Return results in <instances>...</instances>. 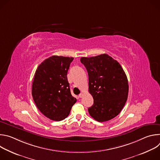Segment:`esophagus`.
<instances>
[{"label":"esophagus","instance_id":"34e87169","mask_svg":"<svg viewBox=\"0 0 160 160\" xmlns=\"http://www.w3.org/2000/svg\"><path fill=\"white\" fill-rule=\"evenodd\" d=\"M83 94L82 93V94H80V95H79V98H83Z\"/></svg>","mask_w":160,"mask_h":160}]
</instances>
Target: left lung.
Returning <instances> with one entry per match:
<instances>
[{
	"label": "left lung",
	"instance_id": "8db88e82",
	"mask_svg": "<svg viewBox=\"0 0 160 160\" xmlns=\"http://www.w3.org/2000/svg\"><path fill=\"white\" fill-rule=\"evenodd\" d=\"M88 75V90L94 99L88 109L90 115L99 122L117 117L127 100L128 83L120 63L108 54L80 59Z\"/></svg>",
	"mask_w": 160,
	"mask_h": 160
}]
</instances>
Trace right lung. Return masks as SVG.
<instances>
[{
	"mask_svg": "<svg viewBox=\"0 0 160 160\" xmlns=\"http://www.w3.org/2000/svg\"><path fill=\"white\" fill-rule=\"evenodd\" d=\"M73 59L52 56L44 60L35 72L32 90L33 101L43 115L52 120L66 118L77 102L67 78Z\"/></svg>",
	"mask_w": 160,
	"mask_h": 160,
	"instance_id": "right-lung-1",
	"label": "right lung"
}]
</instances>
